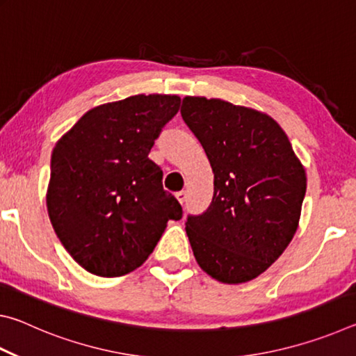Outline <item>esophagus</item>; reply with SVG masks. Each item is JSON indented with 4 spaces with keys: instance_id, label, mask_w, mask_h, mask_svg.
Listing matches in <instances>:
<instances>
[{
    "instance_id": "esophagus-1",
    "label": "esophagus",
    "mask_w": 356,
    "mask_h": 356,
    "mask_svg": "<svg viewBox=\"0 0 356 356\" xmlns=\"http://www.w3.org/2000/svg\"><path fill=\"white\" fill-rule=\"evenodd\" d=\"M176 197H177V201H179L180 204H185V201H186V195H185V191H179V193H176Z\"/></svg>"
}]
</instances>
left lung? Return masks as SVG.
I'll return each instance as SVG.
<instances>
[{
	"instance_id": "obj_1",
	"label": "left lung",
	"mask_w": 356,
	"mask_h": 356,
	"mask_svg": "<svg viewBox=\"0 0 356 356\" xmlns=\"http://www.w3.org/2000/svg\"><path fill=\"white\" fill-rule=\"evenodd\" d=\"M180 114L213 171L212 204L185 222L193 254L216 281L248 282L297 232L305 166L280 124L254 108L186 95Z\"/></svg>"
}]
</instances>
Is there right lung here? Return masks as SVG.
<instances>
[{"mask_svg": "<svg viewBox=\"0 0 356 356\" xmlns=\"http://www.w3.org/2000/svg\"><path fill=\"white\" fill-rule=\"evenodd\" d=\"M180 97L131 95L92 108L51 152L47 210L58 238L86 272L114 278L146 262L182 207L163 190L149 152Z\"/></svg>", "mask_w": 356, "mask_h": 356, "instance_id": "obj_1", "label": "right lung"}]
</instances>
